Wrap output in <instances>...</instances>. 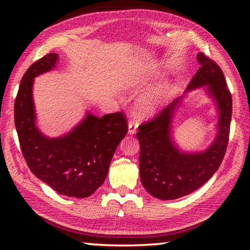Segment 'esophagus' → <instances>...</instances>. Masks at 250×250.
Segmentation results:
<instances>
[{
  "mask_svg": "<svg viewBox=\"0 0 250 250\" xmlns=\"http://www.w3.org/2000/svg\"><path fill=\"white\" fill-rule=\"evenodd\" d=\"M138 121L135 120H130L129 121V125H128V133L129 134H134L137 132V129H138Z\"/></svg>",
  "mask_w": 250,
  "mask_h": 250,
  "instance_id": "esophagus-1",
  "label": "esophagus"
}]
</instances>
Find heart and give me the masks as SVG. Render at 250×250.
<instances>
[{
    "mask_svg": "<svg viewBox=\"0 0 250 250\" xmlns=\"http://www.w3.org/2000/svg\"><path fill=\"white\" fill-rule=\"evenodd\" d=\"M167 92V91H164ZM164 94H161V96H163ZM159 99L160 97H152V98H146V99H143L140 104H139V115L140 116H146V115H149V113L153 112L154 110L156 109V105H158L159 103Z\"/></svg>",
    "mask_w": 250,
    "mask_h": 250,
    "instance_id": "heart-1",
    "label": "heart"
}]
</instances>
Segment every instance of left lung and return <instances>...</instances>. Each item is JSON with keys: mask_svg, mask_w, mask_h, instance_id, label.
I'll list each match as a JSON object with an SVG mask.
<instances>
[{"mask_svg": "<svg viewBox=\"0 0 250 250\" xmlns=\"http://www.w3.org/2000/svg\"><path fill=\"white\" fill-rule=\"evenodd\" d=\"M200 68L186 87L185 94L206 86L205 90L218 110L217 134L202 152H184L173 141L172 120L181 101L176 98L154 119L139 126L140 179L143 188L159 200H176L188 195L205 184L221 166L226 153L231 120V95L216 62L197 54Z\"/></svg>", "mask_w": 250, "mask_h": 250, "instance_id": "1", "label": "left lung"}]
</instances>
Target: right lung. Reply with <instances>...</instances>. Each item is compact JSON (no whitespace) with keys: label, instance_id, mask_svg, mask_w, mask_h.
I'll list each match as a JSON object with an SVG mask.
<instances>
[{"label":"right lung","instance_id":"add662e5","mask_svg":"<svg viewBox=\"0 0 250 250\" xmlns=\"http://www.w3.org/2000/svg\"><path fill=\"white\" fill-rule=\"evenodd\" d=\"M58 55L49 53L24 74L14 104V120L21 150L29 170L57 193L90 196L108 174L117 146L128 132L122 112L86 117L62 137L48 138L36 125L34 78L55 68Z\"/></svg>","mask_w":250,"mask_h":250}]
</instances>
